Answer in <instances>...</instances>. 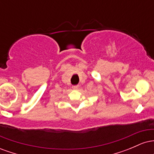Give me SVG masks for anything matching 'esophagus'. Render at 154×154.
<instances>
[{"mask_svg":"<svg viewBox=\"0 0 154 154\" xmlns=\"http://www.w3.org/2000/svg\"><path fill=\"white\" fill-rule=\"evenodd\" d=\"M78 88H79V85H73V86H72V88H73L74 90H77Z\"/></svg>","mask_w":154,"mask_h":154,"instance_id":"34e87169","label":"esophagus"}]
</instances>
